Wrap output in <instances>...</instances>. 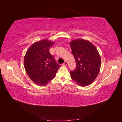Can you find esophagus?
Segmentation results:
<instances>
[{"mask_svg": "<svg viewBox=\"0 0 122 122\" xmlns=\"http://www.w3.org/2000/svg\"><path fill=\"white\" fill-rule=\"evenodd\" d=\"M67 64H68V63H67V62H66V61H65L64 63L62 64V66H67Z\"/></svg>", "mask_w": 122, "mask_h": 122, "instance_id": "obj_1", "label": "esophagus"}]
</instances>
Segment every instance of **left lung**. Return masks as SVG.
Returning <instances> with one entry per match:
<instances>
[{"instance_id":"left-lung-1","label":"left lung","mask_w":122,"mask_h":122,"mask_svg":"<svg viewBox=\"0 0 122 122\" xmlns=\"http://www.w3.org/2000/svg\"><path fill=\"white\" fill-rule=\"evenodd\" d=\"M76 68L70 71L71 78L80 86L91 84L96 78L101 67V57L93 44L78 39L70 42Z\"/></svg>"}]
</instances>
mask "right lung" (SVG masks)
<instances>
[{
	"label": "right lung",
	"instance_id": "1",
	"mask_svg": "<svg viewBox=\"0 0 122 122\" xmlns=\"http://www.w3.org/2000/svg\"><path fill=\"white\" fill-rule=\"evenodd\" d=\"M54 43L42 40L34 43L29 48L24 58L25 71L36 84L45 86L55 77L61 67L49 52Z\"/></svg>",
	"mask_w": 122,
	"mask_h": 122
}]
</instances>
